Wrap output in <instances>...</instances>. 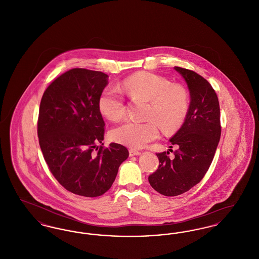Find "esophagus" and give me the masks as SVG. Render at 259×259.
Wrapping results in <instances>:
<instances>
[{
    "label": "esophagus",
    "mask_w": 259,
    "mask_h": 259,
    "mask_svg": "<svg viewBox=\"0 0 259 259\" xmlns=\"http://www.w3.org/2000/svg\"><path fill=\"white\" fill-rule=\"evenodd\" d=\"M141 154V151H139V150H136V149H130L129 150V155L130 156H137V155H140Z\"/></svg>",
    "instance_id": "esophagus-1"
}]
</instances>
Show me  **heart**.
I'll use <instances>...</instances> for the list:
<instances>
[{"label": "heart", "mask_w": 259, "mask_h": 259, "mask_svg": "<svg viewBox=\"0 0 259 259\" xmlns=\"http://www.w3.org/2000/svg\"><path fill=\"white\" fill-rule=\"evenodd\" d=\"M123 88L132 96L149 101L148 117L156 120L165 131L176 130L184 121L188 110L187 95L183 88L172 87L167 78L142 72L126 78ZM98 105L102 114L111 120H118L124 115V99L115 88H106L99 98ZM111 136L113 141L124 146L141 148L159 137V128L155 120H126L112 129Z\"/></svg>", "instance_id": "b5f03b06"}]
</instances>
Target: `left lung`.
Returning <instances> with one entry per match:
<instances>
[{
  "label": "left lung",
  "mask_w": 259,
  "mask_h": 259,
  "mask_svg": "<svg viewBox=\"0 0 259 259\" xmlns=\"http://www.w3.org/2000/svg\"><path fill=\"white\" fill-rule=\"evenodd\" d=\"M190 95L185 122L170 139L172 151L157 153L159 167L148 177L149 185L165 196H177L197 185L209 170L221 134L220 103L209 81L193 71L175 67ZM172 148V147H170Z\"/></svg>",
  "instance_id": "8db88e82"
}]
</instances>
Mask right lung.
<instances>
[{"instance_id":"1","label":"right lung","mask_w":259,"mask_h":259,"mask_svg":"<svg viewBox=\"0 0 259 259\" xmlns=\"http://www.w3.org/2000/svg\"><path fill=\"white\" fill-rule=\"evenodd\" d=\"M109 75L72 69L45 91L39 105L37 137L50 172L70 192L97 197L113 184L128 149L115 143L104 148L105 122L99 98Z\"/></svg>"}]
</instances>
